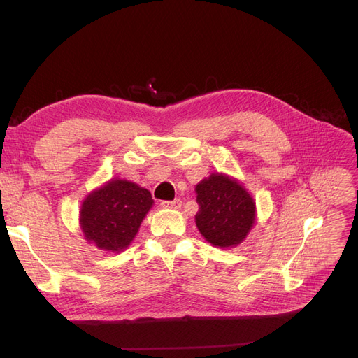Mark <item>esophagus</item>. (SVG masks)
<instances>
[{
    "label": "esophagus",
    "mask_w": 358,
    "mask_h": 358,
    "mask_svg": "<svg viewBox=\"0 0 358 358\" xmlns=\"http://www.w3.org/2000/svg\"><path fill=\"white\" fill-rule=\"evenodd\" d=\"M182 206L180 199H175L173 201H161V208L162 209H179Z\"/></svg>",
    "instance_id": "34e87169"
}]
</instances>
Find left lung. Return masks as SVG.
Masks as SVG:
<instances>
[{
	"instance_id": "left-lung-1",
	"label": "left lung",
	"mask_w": 358,
	"mask_h": 358,
	"mask_svg": "<svg viewBox=\"0 0 358 358\" xmlns=\"http://www.w3.org/2000/svg\"><path fill=\"white\" fill-rule=\"evenodd\" d=\"M197 229L213 246L233 248L243 242L255 222L254 199L236 179L212 173L196 187Z\"/></svg>"
}]
</instances>
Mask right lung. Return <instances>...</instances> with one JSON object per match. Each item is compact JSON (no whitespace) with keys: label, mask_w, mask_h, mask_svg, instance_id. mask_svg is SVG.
<instances>
[{"label":"right lung","mask_w":358,"mask_h":358,"mask_svg":"<svg viewBox=\"0 0 358 358\" xmlns=\"http://www.w3.org/2000/svg\"><path fill=\"white\" fill-rule=\"evenodd\" d=\"M152 204L150 192L137 183L117 178L109 180L82 203L79 222L85 239L103 251H124Z\"/></svg>","instance_id":"obj_1"}]
</instances>
